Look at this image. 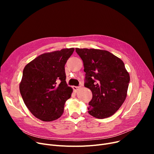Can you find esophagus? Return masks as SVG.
<instances>
[{
	"label": "esophagus",
	"mask_w": 154,
	"mask_h": 154,
	"mask_svg": "<svg viewBox=\"0 0 154 154\" xmlns=\"http://www.w3.org/2000/svg\"><path fill=\"white\" fill-rule=\"evenodd\" d=\"M72 88H73V90H74L75 92H77L79 88H80V87H77V86H73L72 87Z\"/></svg>",
	"instance_id": "obj_1"
}]
</instances>
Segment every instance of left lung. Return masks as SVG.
Instances as JSON below:
<instances>
[{"instance_id": "left-lung-1", "label": "left lung", "mask_w": 154, "mask_h": 154, "mask_svg": "<svg viewBox=\"0 0 154 154\" xmlns=\"http://www.w3.org/2000/svg\"><path fill=\"white\" fill-rule=\"evenodd\" d=\"M75 51L84 63V86L92 93L88 114L97 119L110 117L125 101L130 82L123 61L107 51L76 48Z\"/></svg>"}]
</instances>
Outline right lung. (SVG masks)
<instances>
[{
  "mask_svg": "<svg viewBox=\"0 0 154 154\" xmlns=\"http://www.w3.org/2000/svg\"><path fill=\"white\" fill-rule=\"evenodd\" d=\"M74 48L45 53L24 67L20 92L30 112L37 119L50 122L63 113L72 88L66 83L65 65Z\"/></svg>",
  "mask_w": 154,
  "mask_h": 154,
  "instance_id": "add662e5",
  "label": "right lung"
}]
</instances>
